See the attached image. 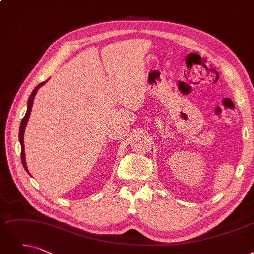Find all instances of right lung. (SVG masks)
Segmentation results:
<instances>
[{
	"mask_svg": "<svg viewBox=\"0 0 254 254\" xmlns=\"http://www.w3.org/2000/svg\"><path fill=\"white\" fill-rule=\"evenodd\" d=\"M48 80L44 81V82L39 83L34 89L32 94L30 95L29 97V100H28V107H27V111H26V115L25 117L23 118L22 122H21V127H19V143H21V147H22V151H21V157H22V162H23V166L25 168V170L29 173L28 171V168H27V165H26V159H25V145H24V132H25V128H26V125L28 123V120H29V117H30V114H31V109H32V105H33V101H34V97L37 93V90L40 86H43ZM30 174V173H29Z\"/></svg>",
	"mask_w": 254,
	"mask_h": 254,
	"instance_id": "add662e5",
	"label": "right lung"
}]
</instances>
